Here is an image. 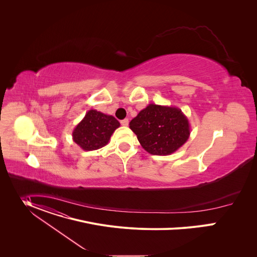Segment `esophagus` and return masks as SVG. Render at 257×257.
I'll return each instance as SVG.
<instances>
[{
	"label": "esophagus",
	"instance_id": "1",
	"mask_svg": "<svg viewBox=\"0 0 257 257\" xmlns=\"http://www.w3.org/2000/svg\"><path fill=\"white\" fill-rule=\"evenodd\" d=\"M120 124H121L122 126H127V124H128V119H127V118H124V119L120 120Z\"/></svg>",
	"mask_w": 257,
	"mask_h": 257
}]
</instances>
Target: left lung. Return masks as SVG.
Listing matches in <instances>:
<instances>
[{
	"label": "left lung",
	"instance_id": "obj_1",
	"mask_svg": "<svg viewBox=\"0 0 257 257\" xmlns=\"http://www.w3.org/2000/svg\"><path fill=\"white\" fill-rule=\"evenodd\" d=\"M143 148L153 155H169L188 141L187 116L176 107L149 104L130 122Z\"/></svg>",
	"mask_w": 257,
	"mask_h": 257
}]
</instances>
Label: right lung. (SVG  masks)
<instances>
[{
	"label": "right lung",
	"mask_w": 257,
	"mask_h": 257,
	"mask_svg": "<svg viewBox=\"0 0 257 257\" xmlns=\"http://www.w3.org/2000/svg\"><path fill=\"white\" fill-rule=\"evenodd\" d=\"M119 125L118 120L112 115L92 109L75 126L72 139L85 151L96 150L109 144L111 135Z\"/></svg>",
	"instance_id": "obj_1"
}]
</instances>
